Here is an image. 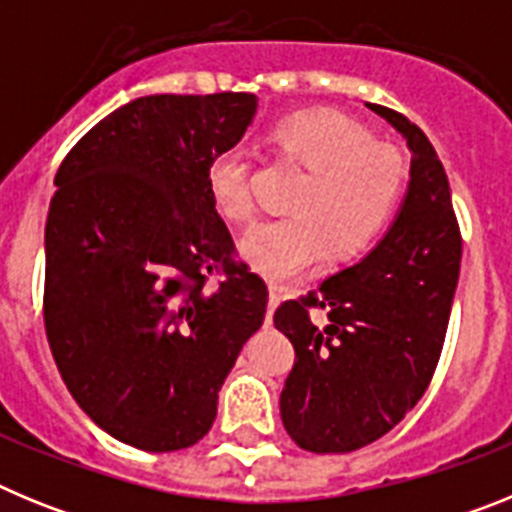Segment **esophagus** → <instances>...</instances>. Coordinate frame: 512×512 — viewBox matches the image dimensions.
<instances>
[{
  "label": "esophagus",
  "instance_id": "obj_1",
  "mask_svg": "<svg viewBox=\"0 0 512 512\" xmlns=\"http://www.w3.org/2000/svg\"><path fill=\"white\" fill-rule=\"evenodd\" d=\"M279 302H282V292H279V287H274V284H271V287H269V310H266V320L274 318V310H277Z\"/></svg>",
  "mask_w": 512,
  "mask_h": 512
}]
</instances>
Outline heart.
<instances>
[{
  "label": "heart",
  "mask_w": 512,
  "mask_h": 512,
  "mask_svg": "<svg viewBox=\"0 0 512 512\" xmlns=\"http://www.w3.org/2000/svg\"><path fill=\"white\" fill-rule=\"evenodd\" d=\"M266 148L307 171L289 202L295 215L264 220L243 235V259L269 279L300 277L330 253L336 261L356 259L390 225L405 164L361 122L333 110H302L271 125ZM205 182L225 220H251V166L241 151L215 153Z\"/></svg>",
  "instance_id": "b5f03b06"
}]
</instances>
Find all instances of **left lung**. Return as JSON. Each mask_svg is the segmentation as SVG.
<instances>
[{"label":"left lung","instance_id":"left-lung-1","mask_svg":"<svg viewBox=\"0 0 512 512\" xmlns=\"http://www.w3.org/2000/svg\"><path fill=\"white\" fill-rule=\"evenodd\" d=\"M413 153L395 223L366 259L274 312L295 346L279 410L292 441L312 454H348L390 433L418 405L441 359L461 264L446 171L423 130L366 104ZM310 309L329 323L312 324Z\"/></svg>","mask_w":512,"mask_h":512}]
</instances>
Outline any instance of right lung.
<instances>
[{"label": "right lung", "mask_w": 512, "mask_h": 512, "mask_svg": "<svg viewBox=\"0 0 512 512\" xmlns=\"http://www.w3.org/2000/svg\"><path fill=\"white\" fill-rule=\"evenodd\" d=\"M256 104L246 92L138 97L99 120L56 174L45 336L79 408L135 449L200 441L264 323V279L235 259L205 182Z\"/></svg>", "instance_id": "1"}]
</instances>
